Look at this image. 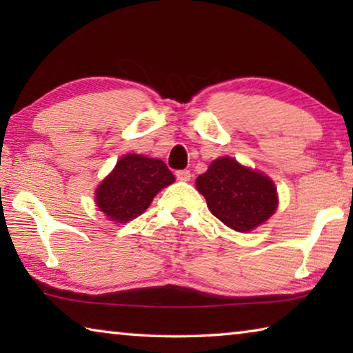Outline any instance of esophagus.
Segmentation results:
<instances>
[{
	"label": "esophagus",
	"mask_w": 353,
	"mask_h": 353,
	"mask_svg": "<svg viewBox=\"0 0 353 353\" xmlns=\"http://www.w3.org/2000/svg\"><path fill=\"white\" fill-rule=\"evenodd\" d=\"M176 177L177 181H182V182H188L191 179V172L188 170H181V171H176Z\"/></svg>",
	"instance_id": "34e87169"
}]
</instances>
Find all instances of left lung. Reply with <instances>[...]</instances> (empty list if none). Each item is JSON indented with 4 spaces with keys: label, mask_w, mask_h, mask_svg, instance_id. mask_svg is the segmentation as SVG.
Returning <instances> with one entry per match:
<instances>
[{
    "label": "left lung",
    "mask_w": 353,
    "mask_h": 353,
    "mask_svg": "<svg viewBox=\"0 0 353 353\" xmlns=\"http://www.w3.org/2000/svg\"><path fill=\"white\" fill-rule=\"evenodd\" d=\"M208 210L236 232H249L270 219L279 205L277 188L260 171L232 157H219L196 179Z\"/></svg>",
    "instance_id": "8db88e82"
}]
</instances>
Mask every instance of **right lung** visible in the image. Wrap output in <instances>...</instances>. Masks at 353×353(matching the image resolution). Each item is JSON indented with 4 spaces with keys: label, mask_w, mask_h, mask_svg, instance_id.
Returning <instances> with one entry per match:
<instances>
[{
    "label": "right lung",
    "mask_w": 353,
    "mask_h": 353,
    "mask_svg": "<svg viewBox=\"0 0 353 353\" xmlns=\"http://www.w3.org/2000/svg\"><path fill=\"white\" fill-rule=\"evenodd\" d=\"M172 182L174 176L162 160L126 154L99 183L94 201L109 221L128 223L145 212L155 194Z\"/></svg>",
    "instance_id": "obj_1"
}]
</instances>
